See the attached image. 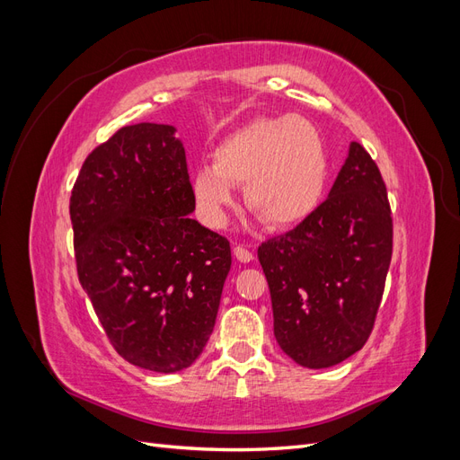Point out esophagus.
<instances>
[{
  "label": "esophagus",
  "instance_id": "obj_1",
  "mask_svg": "<svg viewBox=\"0 0 460 460\" xmlns=\"http://www.w3.org/2000/svg\"><path fill=\"white\" fill-rule=\"evenodd\" d=\"M234 257L238 259L240 262H249V261H253V253L249 252L247 247H243V245H234Z\"/></svg>",
  "mask_w": 460,
  "mask_h": 460
}]
</instances>
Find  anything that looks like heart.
Wrapping results in <instances>:
<instances>
[{
    "label": "heart",
    "instance_id": "heart-1",
    "mask_svg": "<svg viewBox=\"0 0 460 460\" xmlns=\"http://www.w3.org/2000/svg\"><path fill=\"white\" fill-rule=\"evenodd\" d=\"M328 155L323 134L303 117L259 119L228 134L213 163L193 176V198L207 225L220 226L243 184L249 211L270 228L294 226L323 198Z\"/></svg>",
    "mask_w": 460,
    "mask_h": 460
}]
</instances>
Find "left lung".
<instances>
[{
    "mask_svg": "<svg viewBox=\"0 0 460 460\" xmlns=\"http://www.w3.org/2000/svg\"><path fill=\"white\" fill-rule=\"evenodd\" d=\"M387 190L368 151L351 142L328 199L303 222L259 245L274 336L307 368H328L363 349L392 262Z\"/></svg>",
    "mask_w": 460,
    "mask_h": 460,
    "instance_id": "1",
    "label": "left lung"
}]
</instances>
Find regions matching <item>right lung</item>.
Instances as JSON below:
<instances>
[{
	"instance_id": "obj_1",
	"label": "right lung",
	"mask_w": 460,
	"mask_h": 460,
	"mask_svg": "<svg viewBox=\"0 0 460 460\" xmlns=\"http://www.w3.org/2000/svg\"><path fill=\"white\" fill-rule=\"evenodd\" d=\"M171 124L122 127L86 157L71 193L78 280L115 351L171 374L215 328L230 242L188 215L196 198Z\"/></svg>"
}]
</instances>
